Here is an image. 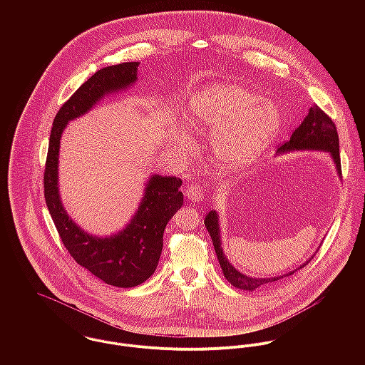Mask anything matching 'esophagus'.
I'll return each instance as SVG.
<instances>
[{"instance_id": "esophagus-1", "label": "esophagus", "mask_w": 365, "mask_h": 365, "mask_svg": "<svg viewBox=\"0 0 365 365\" xmlns=\"http://www.w3.org/2000/svg\"><path fill=\"white\" fill-rule=\"evenodd\" d=\"M185 195L190 201H194V202H200L202 198H204V190L201 185L198 184H191L187 187V191H185Z\"/></svg>"}]
</instances>
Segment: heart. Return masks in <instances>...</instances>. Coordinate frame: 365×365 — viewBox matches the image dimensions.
<instances>
[{
  "mask_svg": "<svg viewBox=\"0 0 365 365\" xmlns=\"http://www.w3.org/2000/svg\"><path fill=\"white\" fill-rule=\"evenodd\" d=\"M194 132H210V148L219 165L240 171L250 165L271 143L279 128L275 106L235 84H216L191 100L185 113ZM181 153L190 148L188 135L178 132Z\"/></svg>",
  "mask_w": 365,
  "mask_h": 365,
  "instance_id": "b5f03b06",
  "label": "heart"
}]
</instances>
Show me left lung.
I'll use <instances>...</instances> for the list:
<instances>
[{"label": "left lung", "instance_id": "8db88e82", "mask_svg": "<svg viewBox=\"0 0 365 365\" xmlns=\"http://www.w3.org/2000/svg\"><path fill=\"white\" fill-rule=\"evenodd\" d=\"M291 150H322L327 152L334 164L337 174L341 177V164H340V149H339V135L334 122L326 115L317 105H313L309 109V113L307 118L302 120V123L294 130L291 139L285 142L279 149L278 153H285ZM205 226L208 229L216 256L219 264L222 267L225 278L236 288L245 289V291H255L260 287L269 285L275 281H279L285 277L292 275L302 267L308 264L304 262L301 267L295 268L294 271H289L284 275H277L271 278H253L246 274H242L239 269H236L229 260L226 259L223 249L220 247V230H219V220H217V213L215 210H210L208 215L205 216Z\"/></svg>", "mask_w": 365, "mask_h": 365}]
</instances>
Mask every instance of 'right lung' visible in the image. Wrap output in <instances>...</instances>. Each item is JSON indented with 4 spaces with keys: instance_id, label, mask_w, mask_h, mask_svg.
Listing matches in <instances>:
<instances>
[{
    "instance_id": "obj_1",
    "label": "right lung",
    "mask_w": 365,
    "mask_h": 365,
    "mask_svg": "<svg viewBox=\"0 0 365 365\" xmlns=\"http://www.w3.org/2000/svg\"><path fill=\"white\" fill-rule=\"evenodd\" d=\"M139 61L98 70L58 109L53 120L43 175L45 200L58 236L70 256L108 285L132 288L156 269L168 220L182 207L181 178L152 175L129 225L116 235L98 237L78 227L63 208L58 195V150L66 125L87 113L106 94L128 88L138 80Z\"/></svg>"
}]
</instances>
